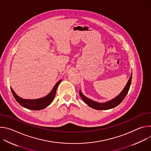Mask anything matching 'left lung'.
<instances>
[{"label": "left lung", "mask_w": 151, "mask_h": 151, "mask_svg": "<svg viewBox=\"0 0 151 151\" xmlns=\"http://www.w3.org/2000/svg\"><path fill=\"white\" fill-rule=\"evenodd\" d=\"M132 73H131V76H130V78H129L126 85L125 86L124 88L121 92V93L119 95H118L116 97H115L114 99H113L109 101H107L106 102L100 103V102L94 101V100L88 98L87 97H86L85 96H84L82 93L81 90L79 91V94H80V96L82 98V99L86 103H87V104L88 105V106L91 107V108H93L96 110L111 109H112V108H114V107L117 106L118 105H119L123 101V100L127 96L129 89H130L131 82H132Z\"/></svg>", "instance_id": "left-lung-1"}]
</instances>
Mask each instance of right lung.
I'll list each match as a JSON object with an SVG mask.
<instances>
[{
  "instance_id": "obj_1",
  "label": "right lung",
  "mask_w": 151,
  "mask_h": 151,
  "mask_svg": "<svg viewBox=\"0 0 151 151\" xmlns=\"http://www.w3.org/2000/svg\"><path fill=\"white\" fill-rule=\"evenodd\" d=\"M61 79L58 81L57 83L54 86L53 88L51 91V92L46 96L36 99H23L20 97H19L15 91L12 90V88L11 87V90L12 91V93L16 101L23 107L27 108L28 109L30 110H34V111H38L44 109L45 107L48 106L53 101L54 97L55 96L56 91L57 89V87L60 83L61 82Z\"/></svg>"
}]
</instances>
